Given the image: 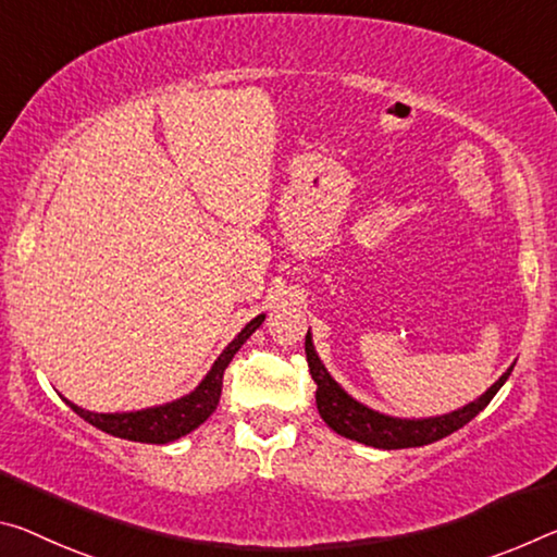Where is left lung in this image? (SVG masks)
I'll use <instances>...</instances> for the list:
<instances>
[{
    "instance_id": "1",
    "label": "left lung",
    "mask_w": 557,
    "mask_h": 557,
    "mask_svg": "<svg viewBox=\"0 0 557 557\" xmlns=\"http://www.w3.org/2000/svg\"><path fill=\"white\" fill-rule=\"evenodd\" d=\"M305 351H307V364H310V374L317 384V394H314L317 409H320V417L324 419L326 426L337 431V434L344 438L359 441V444H367L374 448H386V451H392V448L426 446L448 434H454V431L466 426L475 413H481L485 406L491 404L493 396L498 394V389L506 384L510 372H513V367H510L508 372L503 374L483 396H479V399L471 401L469 406H463V409L446 413V417L394 419L355 401L337 382H334L320 361V357H317L310 332H307L305 337Z\"/></svg>"
}]
</instances>
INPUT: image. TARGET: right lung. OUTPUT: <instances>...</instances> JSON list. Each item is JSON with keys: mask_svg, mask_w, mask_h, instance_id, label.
<instances>
[{"mask_svg": "<svg viewBox=\"0 0 557 557\" xmlns=\"http://www.w3.org/2000/svg\"><path fill=\"white\" fill-rule=\"evenodd\" d=\"M262 322H264V314H258L252 322H247L245 330L223 349V355L218 357L208 376L198 384V389L190 392L188 396H183V399H175L163 406H153V409H144V411H128V413H96V411H86L72 401L66 404L72 406L84 421H88L91 426L101 429L111 436L140 441V444H168V441H175L185 434H190L193 429H198L200 423L215 411V406L220 401V392H223V376H225L227 364H231L235 351L250 339V334L258 330Z\"/></svg>", "mask_w": 557, "mask_h": 557, "instance_id": "1", "label": "right lung"}]
</instances>
